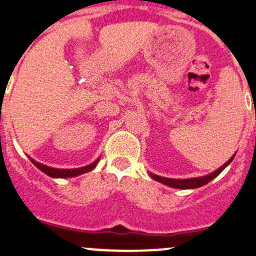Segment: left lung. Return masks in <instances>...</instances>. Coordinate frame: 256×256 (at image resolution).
I'll return each mask as SVG.
<instances>
[{
    "label": "left lung",
    "instance_id": "left-lung-1",
    "mask_svg": "<svg viewBox=\"0 0 256 256\" xmlns=\"http://www.w3.org/2000/svg\"><path fill=\"white\" fill-rule=\"evenodd\" d=\"M234 155L230 158V160H228L226 164H223L219 169H216V172H212V173L208 174V176H204V177H198V178H187V180H173V178H164V177H160V176H156V174H152L150 173L151 178L155 180H158V182H162L164 183V184H166V186L169 187H173V188H182V190H187V188H198V187H201L204 186V184H206V183H209L210 180H212L214 178L216 177V176H219V174L223 172V169L227 166L228 164H230L232 160H234Z\"/></svg>",
    "mask_w": 256,
    "mask_h": 256
}]
</instances>
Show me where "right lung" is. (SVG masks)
I'll return each instance as SVG.
<instances>
[{
  "label": "right lung",
  "instance_id": "right-lung-1",
  "mask_svg": "<svg viewBox=\"0 0 256 256\" xmlns=\"http://www.w3.org/2000/svg\"><path fill=\"white\" fill-rule=\"evenodd\" d=\"M30 159V162H33V164L37 166L40 170L44 172V174H47V176H50V177L52 178H72V177H76V176H79V174H83V173H87V172H91L92 169L94 168L97 165V162H98V160L97 159L94 160L92 164L90 165H86V166H82V168H76V169H58V168H51V166H47V165L44 164H40V162H36V160H33L32 158H29Z\"/></svg>",
  "mask_w": 256,
  "mask_h": 256
}]
</instances>
